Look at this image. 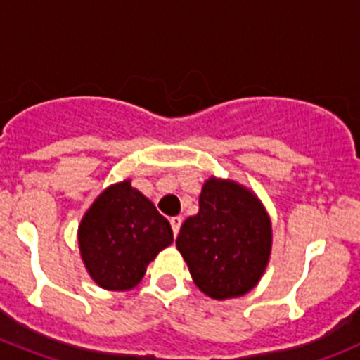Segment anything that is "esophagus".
Instances as JSON below:
<instances>
[{"label":"esophagus","instance_id":"obj_1","mask_svg":"<svg viewBox=\"0 0 360 360\" xmlns=\"http://www.w3.org/2000/svg\"><path fill=\"white\" fill-rule=\"evenodd\" d=\"M181 224H183V218H181V217H172V218H170V226H172L174 236H177V234H179Z\"/></svg>","mask_w":360,"mask_h":360}]
</instances>
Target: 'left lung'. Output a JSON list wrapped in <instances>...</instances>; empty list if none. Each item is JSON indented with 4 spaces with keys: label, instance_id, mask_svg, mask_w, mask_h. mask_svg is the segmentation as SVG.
I'll list each match as a JSON object with an SVG mask.
<instances>
[{
    "label": "left lung",
    "instance_id": "1",
    "mask_svg": "<svg viewBox=\"0 0 360 360\" xmlns=\"http://www.w3.org/2000/svg\"><path fill=\"white\" fill-rule=\"evenodd\" d=\"M177 250L195 286L214 300L236 298L256 286L271 252V221L250 190L210 177L199 213L181 226Z\"/></svg>",
    "mask_w": 360,
    "mask_h": 360
}]
</instances>
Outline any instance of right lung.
Listing matches in <instances>:
<instances>
[{
    "label": "right lung",
    "instance_id": "obj_1",
    "mask_svg": "<svg viewBox=\"0 0 360 360\" xmlns=\"http://www.w3.org/2000/svg\"><path fill=\"white\" fill-rule=\"evenodd\" d=\"M82 259L96 284L110 291L134 288L147 264L174 241L156 206L126 179L94 200L78 229Z\"/></svg>",
    "mask_w": 360,
    "mask_h": 360
}]
</instances>
